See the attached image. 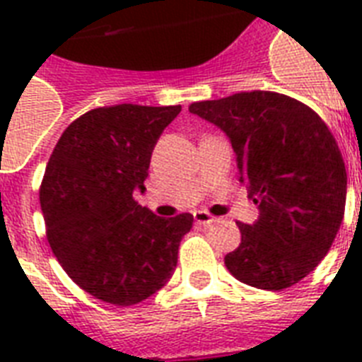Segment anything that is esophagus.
<instances>
[{"label":"esophagus","mask_w":362,"mask_h":362,"mask_svg":"<svg viewBox=\"0 0 362 362\" xmlns=\"http://www.w3.org/2000/svg\"><path fill=\"white\" fill-rule=\"evenodd\" d=\"M193 218H195V221H197L199 226H210V223H214V221L218 220V218L210 216L209 212H203V210L195 212V214H193Z\"/></svg>","instance_id":"esophagus-1"}]
</instances>
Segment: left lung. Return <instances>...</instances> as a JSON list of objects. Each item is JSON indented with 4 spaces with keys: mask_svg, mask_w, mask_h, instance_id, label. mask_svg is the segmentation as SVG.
<instances>
[{
    "mask_svg": "<svg viewBox=\"0 0 362 362\" xmlns=\"http://www.w3.org/2000/svg\"><path fill=\"white\" fill-rule=\"evenodd\" d=\"M223 129L237 153L238 180L259 206L238 221L240 244L226 267L247 286L281 291L331 250L346 210L348 175L337 139L317 112L276 92H240L189 105Z\"/></svg>",
    "mask_w": 362,
    "mask_h": 362,
    "instance_id": "1",
    "label": "left lung"
}]
</instances>
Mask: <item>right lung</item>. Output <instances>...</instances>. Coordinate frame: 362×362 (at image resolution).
Masks as SVG:
<instances>
[{
    "instance_id": "right-lung-1",
    "label": "right lung",
    "mask_w": 362,
    "mask_h": 362,
    "mask_svg": "<svg viewBox=\"0 0 362 362\" xmlns=\"http://www.w3.org/2000/svg\"><path fill=\"white\" fill-rule=\"evenodd\" d=\"M182 107L124 103L71 122L47 163L39 201L48 244L71 280L99 300L131 306L167 284L192 214L159 218L144 189L159 135Z\"/></svg>"
}]
</instances>
